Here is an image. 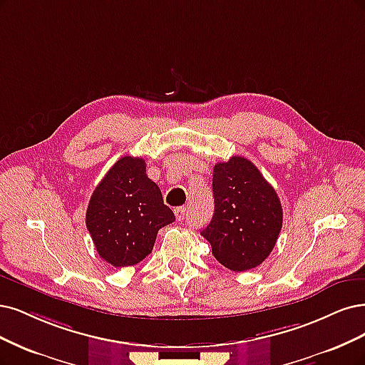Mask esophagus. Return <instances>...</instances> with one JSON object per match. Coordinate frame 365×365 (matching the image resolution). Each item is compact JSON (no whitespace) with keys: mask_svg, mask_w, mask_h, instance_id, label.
I'll use <instances>...</instances> for the list:
<instances>
[{"mask_svg":"<svg viewBox=\"0 0 365 365\" xmlns=\"http://www.w3.org/2000/svg\"><path fill=\"white\" fill-rule=\"evenodd\" d=\"M173 212H175V216H177L178 220H184V219H187L188 210L185 207H178V208L173 210Z\"/></svg>","mask_w":365,"mask_h":365,"instance_id":"obj_1","label":"esophagus"}]
</instances>
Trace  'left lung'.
<instances>
[{"mask_svg": "<svg viewBox=\"0 0 365 365\" xmlns=\"http://www.w3.org/2000/svg\"><path fill=\"white\" fill-rule=\"evenodd\" d=\"M215 215L200 235L215 258L232 272L258 267L273 250L282 228L274 188L252 161L231 157L212 170Z\"/></svg>", "mask_w": 365, "mask_h": 365, "instance_id": "1", "label": "left lung"}]
</instances>
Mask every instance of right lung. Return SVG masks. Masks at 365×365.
<instances>
[{
	"label": "right lung",
	"instance_id": "right-lung-1",
	"mask_svg": "<svg viewBox=\"0 0 365 365\" xmlns=\"http://www.w3.org/2000/svg\"><path fill=\"white\" fill-rule=\"evenodd\" d=\"M173 220L158 185L148 178L145 160L130 155L106 173L86 211V226L99 257L115 267L145 259L158 230Z\"/></svg>",
	"mask_w": 365,
	"mask_h": 365
}]
</instances>
